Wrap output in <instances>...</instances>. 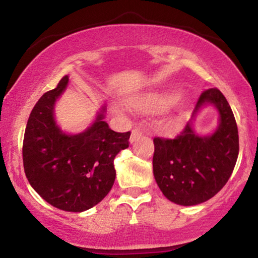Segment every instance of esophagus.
<instances>
[{
	"label": "esophagus",
	"instance_id": "34e87169",
	"mask_svg": "<svg viewBox=\"0 0 258 258\" xmlns=\"http://www.w3.org/2000/svg\"><path fill=\"white\" fill-rule=\"evenodd\" d=\"M142 133H143V132H142L141 130H137V128L133 130L132 133H131V138H130V141H131V143H135L136 141H138V139L141 138Z\"/></svg>",
	"mask_w": 258,
	"mask_h": 258
}]
</instances>
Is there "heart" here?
I'll list each match as a JSON object with an SVG mask.
<instances>
[{"instance_id":"obj_1","label":"heart","mask_w":258,"mask_h":258,"mask_svg":"<svg viewBox=\"0 0 258 258\" xmlns=\"http://www.w3.org/2000/svg\"><path fill=\"white\" fill-rule=\"evenodd\" d=\"M174 102V96L171 93H150L142 97L137 106L146 112H162L170 108Z\"/></svg>"}]
</instances>
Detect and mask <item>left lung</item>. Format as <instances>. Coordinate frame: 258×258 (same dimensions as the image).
I'll list each match as a JSON object with an SVG mask.
<instances>
[{
  "label": "left lung",
  "mask_w": 258,
  "mask_h": 258,
  "mask_svg": "<svg viewBox=\"0 0 258 258\" xmlns=\"http://www.w3.org/2000/svg\"><path fill=\"white\" fill-rule=\"evenodd\" d=\"M206 103L220 114L214 135L198 136L188 122L177 137L154 138V177L162 194L178 205H198L215 197L232 176L238 159V126L229 103L220 90L209 88L200 94L193 116Z\"/></svg>",
  "instance_id": "1"
}]
</instances>
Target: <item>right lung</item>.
<instances>
[{"label":"right lung","instance_id":"add662e5","mask_svg":"<svg viewBox=\"0 0 258 258\" xmlns=\"http://www.w3.org/2000/svg\"><path fill=\"white\" fill-rule=\"evenodd\" d=\"M68 81L64 76L32 109L24 133L23 162L26 178L42 199L63 211L82 212L110 191L116 176L114 159L128 148L131 132L109 128L103 120L105 108L85 132H61L53 109Z\"/></svg>","mask_w":258,"mask_h":258}]
</instances>
